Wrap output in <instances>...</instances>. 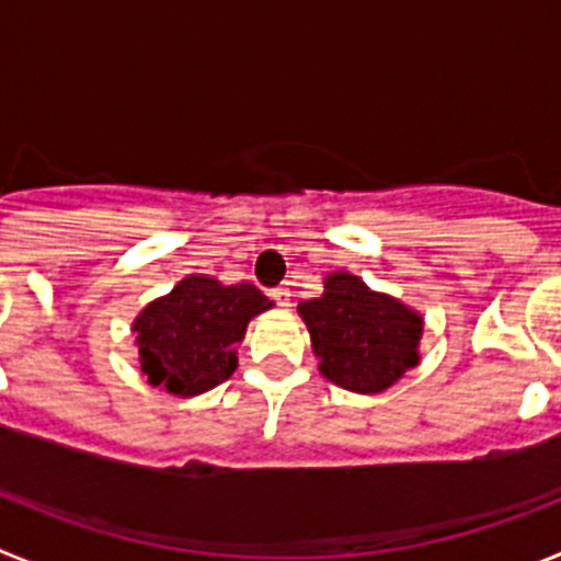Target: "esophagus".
Masks as SVG:
<instances>
[{
	"mask_svg": "<svg viewBox=\"0 0 561 561\" xmlns=\"http://www.w3.org/2000/svg\"><path fill=\"white\" fill-rule=\"evenodd\" d=\"M272 300H275V304L280 306V309H286V306H289V300H291V291L280 286V289L272 291Z\"/></svg>",
	"mask_w": 561,
	"mask_h": 561,
	"instance_id": "1",
	"label": "esophagus"
}]
</instances>
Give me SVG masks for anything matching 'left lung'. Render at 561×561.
<instances>
[{
    "instance_id": "8db88e82",
    "label": "left lung",
    "mask_w": 561,
    "mask_h": 561,
    "mask_svg": "<svg viewBox=\"0 0 561 561\" xmlns=\"http://www.w3.org/2000/svg\"><path fill=\"white\" fill-rule=\"evenodd\" d=\"M317 368L336 388L374 396L421 362L424 317L351 272H329L323 295L297 306Z\"/></svg>"
}]
</instances>
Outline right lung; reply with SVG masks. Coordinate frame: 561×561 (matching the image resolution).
<instances>
[{
    "label": "right lung",
    "mask_w": 561,
    "mask_h": 561,
    "mask_svg": "<svg viewBox=\"0 0 561 561\" xmlns=\"http://www.w3.org/2000/svg\"><path fill=\"white\" fill-rule=\"evenodd\" d=\"M252 284L187 275L134 317L137 362L148 385L191 399L227 381L238 368V345L252 317L272 309Z\"/></svg>",
    "instance_id": "add662e5"
}]
</instances>
